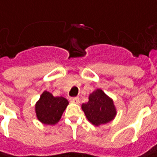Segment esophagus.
I'll list each match as a JSON object with an SVG mask.
<instances>
[{
  "label": "esophagus",
  "mask_w": 157,
  "mask_h": 157,
  "mask_svg": "<svg viewBox=\"0 0 157 157\" xmlns=\"http://www.w3.org/2000/svg\"><path fill=\"white\" fill-rule=\"evenodd\" d=\"M69 100L73 103H79L80 102V98L79 97H71Z\"/></svg>",
  "instance_id": "34e87169"
}]
</instances>
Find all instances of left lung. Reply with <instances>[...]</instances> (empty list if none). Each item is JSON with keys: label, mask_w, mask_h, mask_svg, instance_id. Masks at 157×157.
<instances>
[{"label": "left lung", "mask_w": 157, "mask_h": 157, "mask_svg": "<svg viewBox=\"0 0 157 157\" xmlns=\"http://www.w3.org/2000/svg\"><path fill=\"white\" fill-rule=\"evenodd\" d=\"M82 109L87 119L96 127L113 121L117 114L113 99L101 89L89 95V101L82 104Z\"/></svg>", "instance_id": "8db88e82"}]
</instances>
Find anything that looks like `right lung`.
<instances>
[{
    "label": "right lung",
    "mask_w": 157,
    "mask_h": 157,
    "mask_svg": "<svg viewBox=\"0 0 157 157\" xmlns=\"http://www.w3.org/2000/svg\"><path fill=\"white\" fill-rule=\"evenodd\" d=\"M68 105V101L63 96H54L48 91H43L40 99L35 102L36 118L45 125H55L60 121Z\"/></svg>",
    "instance_id": "1"
}]
</instances>
